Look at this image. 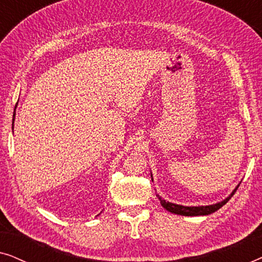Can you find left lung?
I'll list each match as a JSON object with an SVG mask.
<instances>
[{"instance_id": "8db88e82", "label": "left lung", "mask_w": 262, "mask_h": 262, "mask_svg": "<svg viewBox=\"0 0 262 262\" xmlns=\"http://www.w3.org/2000/svg\"><path fill=\"white\" fill-rule=\"evenodd\" d=\"M238 186L234 189V192H232L227 199L223 200V202L214 204V205H209V206H182V205H178V204L166 202V200L161 199L160 196H159V199L161 202V205H162L164 209H166L167 211H169V212H171V213L181 214V216H205V214L216 212L217 210H220L222 206L225 205V204L229 202V199H230L231 196L235 194L236 189L238 188Z\"/></svg>"}]
</instances>
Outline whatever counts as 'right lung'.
I'll return each instance as SVG.
<instances>
[{
    "instance_id": "obj_1",
    "label": "right lung",
    "mask_w": 262,
    "mask_h": 262,
    "mask_svg": "<svg viewBox=\"0 0 262 262\" xmlns=\"http://www.w3.org/2000/svg\"><path fill=\"white\" fill-rule=\"evenodd\" d=\"M14 116H15V113H14ZM13 127H14V119H13Z\"/></svg>"
}]
</instances>
